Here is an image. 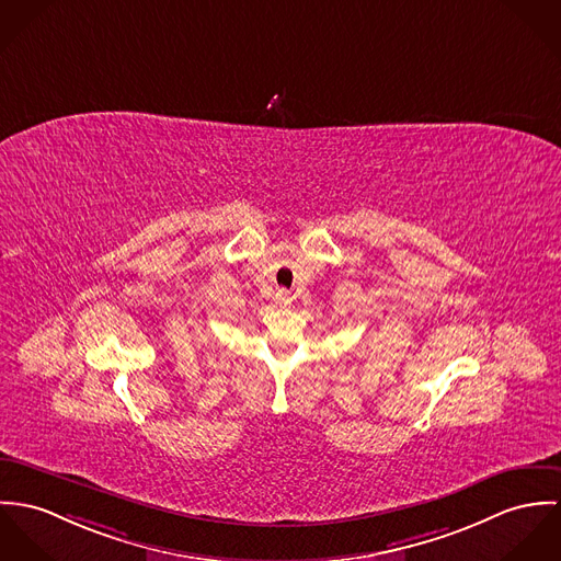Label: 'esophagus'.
Here are the masks:
<instances>
[{
  "mask_svg": "<svg viewBox=\"0 0 561 561\" xmlns=\"http://www.w3.org/2000/svg\"><path fill=\"white\" fill-rule=\"evenodd\" d=\"M277 301H279L282 306H290V297H288V293H286V290H277Z\"/></svg>",
  "mask_w": 561,
  "mask_h": 561,
  "instance_id": "esophagus-1",
  "label": "esophagus"
}]
</instances>
